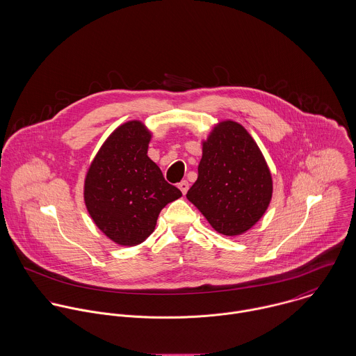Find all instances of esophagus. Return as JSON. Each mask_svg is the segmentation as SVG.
<instances>
[{"instance_id": "1", "label": "esophagus", "mask_w": 356, "mask_h": 356, "mask_svg": "<svg viewBox=\"0 0 356 356\" xmlns=\"http://www.w3.org/2000/svg\"><path fill=\"white\" fill-rule=\"evenodd\" d=\"M178 188H179V191L182 192V195H185V193L188 192V189H189V184H188V181H182V182H179V184H178Z\"/></svg>"}]
</instances>
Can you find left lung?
Masks as SVG:
<instances>
[{
	"label": "left lung",
	"mask_w": 356,
	"mask_h": 356,
	"mask_svg": "<svg viewBox=\"0 0 356 356\" xmlns=\"http://www.w3.org/2000/svg\"><path fill=\"white\" fill-rule=\"evenodd\" d=\"M199 177L188 191L215 232L244 234L264 215L273 197V178L252 136L234 120H222L202 141Z\"/></svg>",
	"instance_id": "obj_1"
}]
</instances>
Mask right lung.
<instances>
[{
	"label": "right lung",
	"instance_id": "add662e5",
	"mask_svg": "<svg viewBox=\"0 0 356 356\" xmlns=\"http://www.w3.org/2000/svg\"><path fill=\"white\" fill-rule=\"evenodd\" d=\"M152 131L141 120L116 127L92 160L83 200L95 225L115 244L136 247L154 230L160 211L182 196L148 156Z\"/></svg>",
	"mask_w": 356,
	"mask_h": 356
}]
</instances>
